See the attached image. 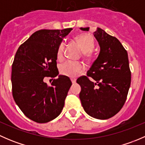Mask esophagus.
Returning a JSON list of instances; mask_svg holds the SVG:
<instances>
[{
  "label": "esophagus",
  "instance_id": "34e87169",
  "mask_svg": "<svg viewBox=\"0 0 145 145\" xmlns=\"http://www.w3.org/2000/svg\"><path fill=\"white\" fill-rule=\"evenodd\" d=\"M71 81L72 82V83H75L76 81V79H75V78H71Z\"/></svg>",
  "mask_w": 145,
  "mask_h": 145
}]
</instances>
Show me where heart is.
<instances>
[{
  "instance_id": "1",
  "label": "heart",
  "mask_w": 145,
  "mask_h": 145,
  "mask_svg": "<svg viewBox=\"0 0 145 145\" xmlns=\"http://www.w3.org/2000/svg\"><path fill=\"white\" fill-rule=\"evenodd\" d=\"M74 40L76 41L80 46L83 55L86 57H89L91 55V51L94 48L95 42L94 39L90 35L87 33H82L74 37ZM64 43L62 42L58 46L57 50V59L58 60H62L63 59ZM83 64L78 62L74 61H67L59 65V72L62 75L74 78L77 76L83 70Z\"/></svg>"
}]
</instances>
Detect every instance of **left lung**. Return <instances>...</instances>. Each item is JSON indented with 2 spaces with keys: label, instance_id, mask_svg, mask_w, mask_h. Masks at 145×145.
I'll return each instance as SVG.
<instances>
[{
  "label": "left lung",
  "instance_id": "1",
  "mask_svg": "<svg viewBox=\"0 0 145 145\" xmlns=\"http://www.w3.org/2000/svg\"><path fill=\"white\" fill-rule=\"evenodd\" d=\"M88 31L89 27L80 28ZM100 50L98 57L87 71V76L77 80L85 112L92 117L105 120L118 113L123 106L131 81L127 51L116 37L97 28L93 33Z\"/></svg>",
  "mask_w": 145,
  "mask_h": 145
}]
</instances>
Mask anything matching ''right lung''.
Returning a JSON list of instances; mask_svg holds the SVG:
<instances>
[{
  "label": "right lung",
  "mask_w": 145,
  "mask_h": 145,
  "mask_svg": "<svg viewBox=\"0 0 145 145\" xmlns=\"http://www.w3.org/2000/svg\"><path fill=\"white\" fill-rule=\"evenodd\" d=\"M72 30L42 29L33 33L17 50L12 65V96L27 117L39 123L49 122L62 112L71 86L69 78L58 75L57 50ZM58 78L50 86L45 77Z\"/></svg>",
  "instance_id": "add662e5"
}]
</instances>
